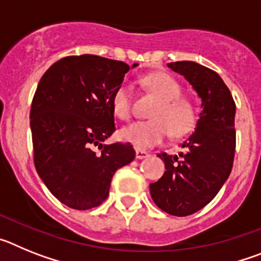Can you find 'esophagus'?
I'll return each mask as SVG.
<instances>
[{"label": "esophagus", "instance_id": "34e87169", "mask_svg": "<svg viewBox=\"0 0 261 261\" xmlns=\"http://www.w3.org/2000/svg\"><path fill=\"white\" fill-rule=\"evenodd\" d=\"M146 156H149V153L145 150H141V149H137L136 150V158L137 159H144L146 158Z\"/></svg>", "mask_w": 261, "mask_h": 261}]
</instances>
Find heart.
I'll list each match as a JSON object with an SVG mask.
<instances>
[{"mask_svg":"<svg viewBox=\"0 0 261 261\" xmlns=\"http://www.w3.org/2000/svg\"><path fill=\"white\" fill-rule=\"evenodd\" d=\"M144 84L159 100L149 121H137L121 129L120 137L137 149L158 145L171 132L175 137L187 135L197 121V107L188 98H183V87L172 75L158 71L144 78ZM111 105L114 114L121 120L132 116V87L121 84L112 94Z\"/></svg>","mask_w":261,"mask_h":261,"instance_id":"1","label":"heart"}]
</instances>
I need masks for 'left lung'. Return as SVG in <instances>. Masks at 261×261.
<instances>
[{
    "mask_svg": "<svg viewBox=\"0 0 261 261\" xmlns=\"http://www.w3.org/2000/svg\"><path fill=\"white\" fill-rule=\"evenodd\" d=\"M183 75L201 99L195 133L181 144L179 155L158 154L166 171L150 184L158 208L186 217L208 205L227 180L235 154V102L222 78L193 61L167 64Z\"/></svg>",
    "mask_w": 261,
    "mask_h": 261,
    "instance_id": "1",
    "label": "left lung"
}]
</instances>
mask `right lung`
<instances>
[{
  "label": "right lung",
  "instance_id": "1",
  "mask_svg": "<svg viewBox=\"0 0 261 261\" xmlns=\"http://www.w3.org/2000/svg\"><path fill=\"white\" fill-rule=\"evenodd\" d=\"M137 65L95 55L68 56L39 82L30 112L34 162L50 193L69 208L102 204L116 170L135 159L130 144L105 141L116 130L112 94Z\"/></svg>",
  "mask_w": 261,
  "mask_h": 261
}]
</instances>
